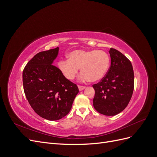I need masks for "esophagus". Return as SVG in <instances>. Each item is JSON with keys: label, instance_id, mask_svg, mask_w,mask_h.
<instances>
[{"label": "esophagus", "instance_id": "obj_1", "mask_svg": "<svg viewBox=\"0 0 157 157\" xmlns=\"http://www.w3.org/2000/svg\"><path fill=\"white\" fill-rule=\"evenodd\" d=\"M78 88L80 91H82V90H83L85 88V86H78Z\"/></svg>", "mask_w": 157, "mask_h": 157}]
</instances>
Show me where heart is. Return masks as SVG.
<instances>
[{"mask_svg": "<svg viewBox=\"0 0 157 157\" xmlns=\"http://www.w3.org/2000/svg\"><path fill=\"white\" fill-rule=\"evenodd\" d=\"M68 59H60L58 67L63 77L73 80L77 77L79 68L82 82H97L101 80L108 72L110 58L105 52L101 50L77 49L67 55Z\"/></svg>", "mask_w": 157, "mask_h": 157, "instance_id": "b5f03b06", "label": "heart"}]
</instances>
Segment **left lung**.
Listing matches in <instances>:
<instances>
[{
  "mask_svg": "<svg viewBox=\"0 0 157 157\" xmlns=\"http://www.w3.org/2000/svg\"><path fill=\"white\" fill-rule=\"evenodd\" d=\"M111 66L107 75L94 84L96 110L106 116L122 112L130 101L134 87V70L130 61L121 52L110 48Z\"/></svg>",
  "mask_w": 157,
  "mask_h": 157,
  "instance_id": "obj_1",
  "label": "left lung"
}]
</instances>
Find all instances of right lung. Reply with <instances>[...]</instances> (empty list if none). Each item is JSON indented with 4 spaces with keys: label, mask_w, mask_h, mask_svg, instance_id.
Instances as JSON below:
<instances>
[{
    "label": "right lung",
    "mask_w": 157,
    "mask_h": 157,
    "mask_svg": "<svg viewBox=\"0 0 157 157\" xmlns=\"http://www.w3.org/2000/svg\"><path fill=\"white\" fill-rule=\"evenodd\" d=\"M59 47L40 52L27 63L23 71L27 99L35 112L48 121H57L69 113L79 90L53 65Z\"/></svg>",
    "instance_id": "obj_1"
}]
</instances>
